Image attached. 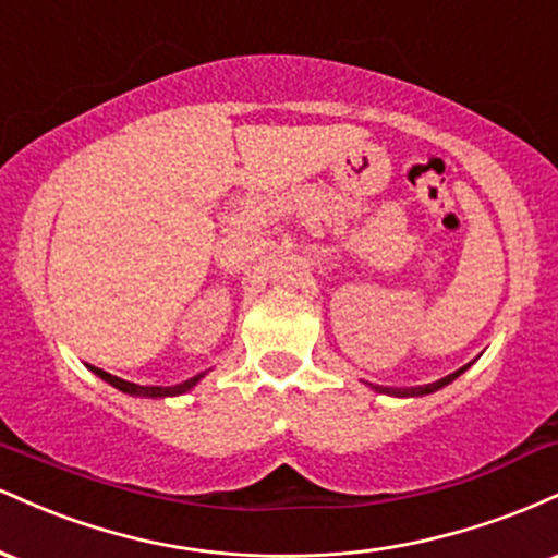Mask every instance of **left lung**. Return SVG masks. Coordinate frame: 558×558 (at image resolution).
Listing matches in <instances>:
<instances>
[{
  "label": "left lung",
  "mask_w": 558,
  "mask_h": 558,
  "mask_svg": "<svg viewBox=\"0 0 558 558\" xmlns=\"http://www.w3.org/2000/svg\"><path fill=\"white\" fill-rule=\"evenodd\" d=\"M466 367H470V364H464V367H462V369H457V373H451V375L440 377V380L427 383V386H414V388H386V386H373V388L377 390V393H388V396H427V393H435V390H440L444 386H448V383L457 380V377L462 375Z\"/></svg>",
  "instance_id": "left-lung-1"
}]
</instances>
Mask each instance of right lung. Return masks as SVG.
<instances>
[{"label": "right lung", "mask_w": 558, "mask_h": 558, "mask_svg": "<svg viewBox=\"0 0 558 558\" xmlns=\"http://www.w3.org/2000/svg\"><path fill=\"white\" fill-rule=\"evenodd\" d=\"M92 373H96V375L101 377V380H107V383H110V386H114L118 390H123V393H128V396H146V399H165V396H181V393H185V390L194 388L196 383L204 377V373H202V375H196V377H189V380L178 383V386L162 388V386H136V383L120 380V377L105 373V369H99V367H92Z\"/></svg>", "instance_id": "right-lung-1"}]
</instances>
